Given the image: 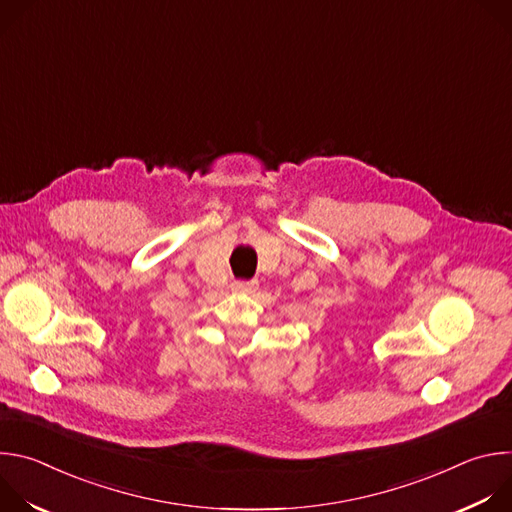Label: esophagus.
Listing matches in <instances>:
<instances>
[{
	"mask_svg": "<svg viewBox=\"0 0 512 512\" xmlns=\"http://www.w3.org/2000/svg\"><path fill=\"white\" fill-rule=\"evenodd\" d=\"M257 287V281H249V279H237V281H233V285H231V289L233 291H237V294H251V291Z\"/></svg>",
	"mask_w": 512,
	"mask_h": 512,
	"instance_id": "1",
	"label": "esophagus"
}]
</instances>
